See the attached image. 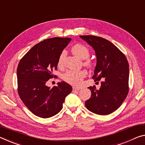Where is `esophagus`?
<instances>
[{
	"instance_id": "esophagus-1",
	"label": "esophagus",
	"mask_w": 145,
	"mask_h": 145,
	"mask_svg": "<svg viewBox=\"0 0 145 145\" xmlns=\"http://www.w3.org/2000/svg\"><path fill=\"white\" fill-rule=\"evenodd\" d=\"M81 89V88H79V87H75V86L73 87V91H79Z\"/></svg>"
}]
</instances>
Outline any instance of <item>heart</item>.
<instances>
[{
  "instance_id": "heart-1",
  "label": "heart",
  "mask_w": 145,
  "mask_h": 145,
  "mask_svg": "<svg viewBox=\"0 0 145 145\" xmlns=\"http://www.w3.org/2000/svg\"><path fill=\"white\" fill-rule=\"evenodd\" d=\"M72 52L75 55L82 59H86L84 61V64L86 66H91L92 64V61L88 59L89 56V50L86 46L82 44H76L72 47ZM66 56V52L65 50L61 53L59 57L57 64L59 67H62L64 64V60ZM86 72L84 70H68L64 73L63 78L64 81L68 83L79 86L81 84L82 80L86 76Z\"/></svg>"
}]
</instances>
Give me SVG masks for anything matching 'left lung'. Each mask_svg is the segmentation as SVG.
<instances>
[{"instance_id": "1", "label": "left lung", "mask_w": 145, "mask_h": 145, "mask_svg": "<svg viewBox=\"0 0 145 145\" xmlns=\"http://www.w3.org/2000/svg\"><path fill=\"white\" fill-rule=\"evenodd\" d=\"M95 50L97 57L92 79H101V88L89 86L91 97L85 102L86 108L98 115H108L120 107L129 91V64L125 54L109 40L100 37L80 35Z\"/></svg>"}]
</instances>
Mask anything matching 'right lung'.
Returning a JSON list of instances; mask_svg holds the SVG:
<instances>
[{
    "mask_svg": "<svg viewBox=\"0 0 145 145\" xmlns=\"http://www.w3.org/2000/svg\"><path fill=\"white\" fill-rule=\"evenodd\" d=\"M70 38L54 37L41 41L20 59L17 67V90L25 106L35 116L48 118L61 111L65 98L72 91L66 82L52 88L46 85L57 70L61 53Z\"/></svg>",
    "mask_w": 145,
    "mask_h": 145,
    "instance_id": "1",
    "label": "right lung"
}]
</instances>
